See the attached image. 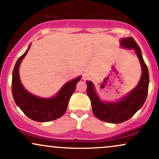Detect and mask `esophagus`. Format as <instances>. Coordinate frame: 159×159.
I'll return each instance as SVG.
<instances>
[{
	"mask_svg": "<svg viewBox=\"0 0 159 159\" xmlns=\"http://www.w3.org/2000/svg\"><path fill=\"white\" fill-rule=\"evenodd\" d=\"M87 78H88V75H87V74H86V73L83 74V75H82V78H83L84 80L87 79Z\"/></svg>",
	"mask_w": 159,
	"mask_h": 159,
	"instance_id": "esophagus-1",
	"label": "esophagus"
}]
</instances>
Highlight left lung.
<instances>
[{"label": "left lung", "mask_w": 159, "mask_h": 159, "mask_svg": "<svg viewBox=\"0 0 159 159\" xmlns=\"http://www.w3.org/2000/svg\"><path fill=\"white\" fill-rule=\"evenodd\" d=\"M120 45L123 48L134 49L139 58L142 67V75L135 88L120 101L103 102L96 93L93 84L87 81V94L92 104L93 113L98 120L110 123H120L130 119L141 108L148 94L149 71L143 59L140 47L132 37L122 39Z\"/></svg>", "instance_id": "left-lung-1"}]
</instances>
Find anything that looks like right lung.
<instances>
[{
  "instance_id": "obj_1",
  "label": "right lung",
  "mask_w": 159,
  "mask_h": 159,
  "mask_svg": "<svg viewBox=\"0 0 159 159\" xmlns=\"http://www.w3.org/2000/svg\"><path fill=\"white\" fill-rule=\"evenodd\" d=\"M30 47V45L18 59L14 66L12 79V96L16 105L30 119L37 122L52 121L65 114L71 96L75 90L76 84L81 76L65 84L53 98H41L30 93L21 84L19 72L21 61L27 54Z\"/></svg>"
}]
</instances>
